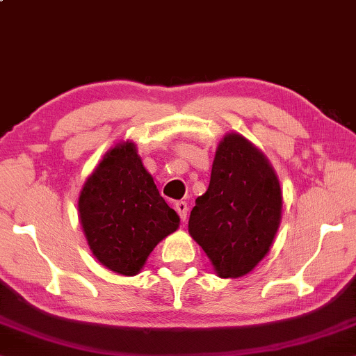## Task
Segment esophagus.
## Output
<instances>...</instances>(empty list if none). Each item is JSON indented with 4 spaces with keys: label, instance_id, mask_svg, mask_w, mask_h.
<instances>
[{
    "label": "esophagus",
    "instance_id": "34e87169",
    "mask_svg": "<svg viewBox=\"0 0 356 356\" xmlns=\"http://www.w3.org/2000/svg\"><path fill=\"white\" fill-rule=\"evenodd\" d=\"M175 209L178 212V216L181 218V221H186L187 218V211H189V207H187V203H184V201H177L175 203Z\"/></svg>",
    "mask_w": 356,
    "mask_h": 356
}]
</instances>
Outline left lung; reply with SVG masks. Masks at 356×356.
<instances>
[{
  "label": "left lung",
  "mask_w": 356,
  "mask_h": 356,
  "mask_svg": "<svg viewBox=\"0 0 356 356\" xmlns=\"http://www.w3.org/2000/svg\"><path fill=\"white\" fill-rule=\"evenodd\" d=\"M282 193L264 153L231 133L213 158L211 183L195 200L189 232L220 277H240L266 256L279 229Z\"/></svg>",
  "instance_id": "obj_1"
}]
</instances>
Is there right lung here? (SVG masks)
Returning <instances> with one entry per match:
<instances>
[{
  "label": "right lung",
  "instance_id": "add662e5",
  "mask_svg": "<svg viewBox=\"0 0 356 356\" xmlns=\"http://www.w3.org/2000/svg\"><path fill=\"white\" fill-rule=\"evenodd\" d=\"M79 213L92 254L124 276L138 274L153 248L179 225L133 143L106 153L80 192Z\"/></svg>",
  "mask_w": 356,
  "mask_h": 356
}]
</instances>
